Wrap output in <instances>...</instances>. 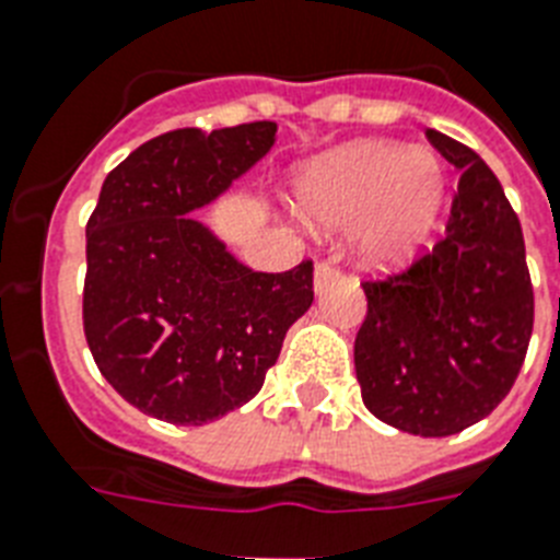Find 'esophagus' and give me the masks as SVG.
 <instances>
[{"mask_svg": "<svg viewBox=\"0 0 560 560\" xmlns=\"http://www.w3.org/2000/svg\"><path fill=\"white\" fill-rule=\"evenodd\" d=\"M339 279V267L334 265V261H319L316 265V272H313V281H316V290H325L327 284H334V281Z\"/></svg>", "mask_w": 560, "mask_h": 560, "instance_id": "1", "label": "esophagus"}]
</instances>
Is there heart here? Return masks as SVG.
I'll use <instances>...</instances> for the list:
<instances>
[{
  "label": "heart",
  "mask_w": 560,
  "mask_h": 560,
  "mask_svg": "<svg viewBox=\"0 0 560 560\" xmlns=\"http://www.w3.org/2000/svg\"><path fill=\"white\" fill-rule=\"evenodd\" d=\"M302 203L322 226L369 221L359 235L368 265H402L422 247L445 201V170L438 154L397 143H359L307 170Z\"/></svg>",
  "instance_id": "obj_1"
}]
</instances>
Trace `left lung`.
I'll return each mask as SVG.
<instances>
[{
    "label": "left lung",
    "instance_id": "1",
    "mask_svg": "<svg viewBox=\"0 0 560 560\" xmlns=\"http://www.w3.org/2000/svg\"><path fill=\"white\" fill-rule=\"evenodd\" d=\"M425 138L460 170L445 235L406 270L362 281L353 342L362 402L376 420L448 438L501 406L529 348L535 293L521 221L501 180L448 135Z\"/></svg>",
    "mask_w": 560,
    "mask_h": 560
}]
</instances>
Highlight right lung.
<instances>
[{
  "instance_id": "add662e5",
  "label": "right lung",
  "mask_w": 560,
  "mask_h": 560,
  "mask_svg": "<svg viewBox=\"0 0 560 560\" xmlns=\"http://www.w3.org/2000/svg\"><path fill=\"white\" fill-rule=\"evenodd\" d=\"M276 143V122L175 129L108 172L85 224L83 330L126 402L172 425H203L256 397L288 327L313 304V261L256 272L192 209Z\"/></svg>"
}]
</instances>
